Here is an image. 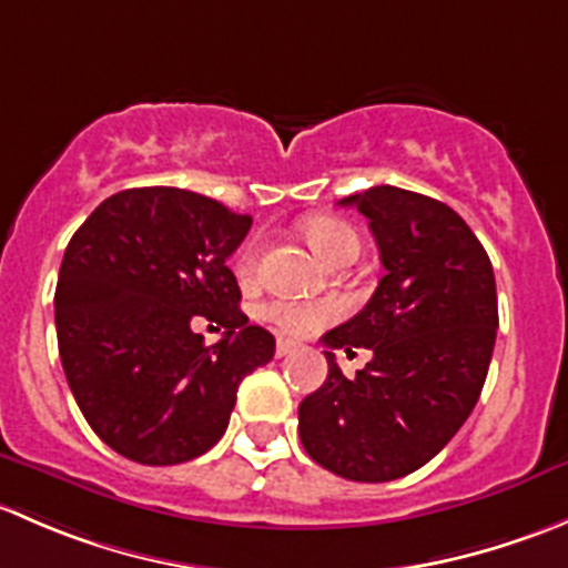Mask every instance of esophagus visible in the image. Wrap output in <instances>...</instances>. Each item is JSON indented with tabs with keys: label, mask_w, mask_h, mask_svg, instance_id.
I'll use <instances>...</instances> for the list:
<instances>
[{
	"label": "esophagus",
	"mask_w": 568,
	"mask_h": 568,
	"mask_svg": "<svg viewBox=\"0 0 568 568\" xmlns=\"http://www.w3.org/2000/svg\"><path fill=\"white\" fill-rule=\"evenodd\" d=\"M296 348H300V346H296L294 341H285V337H280L277 348H274V354H277V357H288V354H294Z\"/></svg>",
	"instance_id": "1"
}]
</instances>
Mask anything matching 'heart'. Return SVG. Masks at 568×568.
I'll return each instance as SVG.
<instances>
[{
    "label": "heart",
    "mask_w": 568,
    "mask_h": 568,
    "mask_svg": "<svg viewBox=\"0 0 568 568\" xmlns=\"http://www.w3.org/2000/svg\"><path fill=\"white\" fill-rule=\"evenodd\" d=\"M302 236L307 239L313 250L324 257L326 263H335L343 255H357L359 239L352 225L335 216H311L302 222ZM257 242H250L247 247L239 252L236 274L239 280H252L257 268ZM341 313L335 302H288L277 300L263 307V318L272 321L285 335H311L318 326L329 324Z\"/></svg>",
    "instance_id": "1"
}]
</instances>
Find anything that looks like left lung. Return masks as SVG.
<instances>
[{
  "mask_svg": "<svg viewBox=\"0 0 568 568\" xmlns=\"http://www.w3.org/2000/svg\"><path fill=\"white\" fill-rule=\"evenodd\" d=\"M368 220L385 277L368 305L321 337L329 376L300 404L307 456L359 484L404 478L432 462L473 412L497 335L486 250L450 205L398 186L343 197ZM375 359L354 381L334 348Z\"/></svg>",
  "mask_w": 568,
  "mask_h": 568,
  "instance_id": "obj_1",
  "label": "left lung"
}]
</instances>
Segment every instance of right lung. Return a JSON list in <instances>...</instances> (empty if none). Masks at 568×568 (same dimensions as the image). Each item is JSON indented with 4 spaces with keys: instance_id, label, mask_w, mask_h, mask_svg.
I'll return each instance as SVG.
<instances>
[{
    "instance_id": "add662e5",
    "label": "right lung",
    "mask_w": 568,
    "mask_h": 568,
    "mask_svg": "<svg viewBox=\"0 0 568 568\" xmlns=\"http://www.w3.org/2000/svg\"><path fill=\"white\" fill-rule=\"evenodd\" d=\"M250 225L205 194L142 186L106 197L68 242L54 294L62 371L84 420L125 459L203 456L244 376L274 357L227 268ZM194 315L225 325L223 341L205 347Z\"/></svg>"
}]
</instances>
